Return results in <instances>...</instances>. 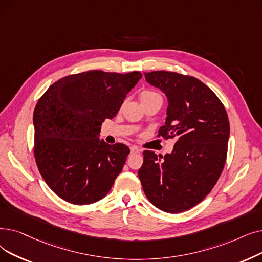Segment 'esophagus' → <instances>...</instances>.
Wrapping results in <instances>:
<instances>
[{
  "mask_svg": "<svg viewBox=\"0 0 262 262\" xmlns=\"http://www.w3.org/2000/svg\"><path fill=\"white\" fill-rule=\"evenodd\" d=\"M130 152H132L133 154H135V153H139V152H140V149H139L138 146L133 145V146H130Z\"/></svg>",
  "mask_w": 262,
  "mask_h": 262,
  "instance_id": "obj_1",
  "label": "esophagus"
}]
</instances>
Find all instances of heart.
Wrapping results in <instances>:
<instances>
[{"label":"heart","mask_w":262,"mask_h":262,"mask_svg":"<svg viewBox=\"0 0 262 262\" xmlns=\"http://www.w3.org/2000/svg\"><path fill=\"white\" fill-rule=\"evenodd\" d=\"M159 97H161V95H159L157 92H155L154 90H151V89H144V90L141 91L140 94H139V98H140L141 104L145 103V101H149V100L159 98Z\"/></svg>","instance_id":"heart-1"}]
</instances>
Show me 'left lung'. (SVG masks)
<instances>
[{"label":"left lung","mask_w":262,"mask_h":262,"mask_svg":"<svg viewBox=\"0 0 262 262\" xmlns=\"http://www.w3.org/2000/svg\"><path fill=\"white\" fill-rule=\"evenodd\" d=\"M143 75L169 101L166 124L157 137L176 138V143L165 156L144 151L138 177L153 206L167 213L184 212L210 194L223 172L228 115L221 99L195 77L166 71Z\"/></svg>","instance_id":"8db88e82"}]
</instances>
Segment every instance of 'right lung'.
Returning <instances> with one entry per match:
<instances>
[{"label": "right lung", "mask_w": 262, "mask_h": 262, "mask_svg": "<svg viewBox=\"0 0 262 262\" xmlns=\"http://www.w3.org/2000/svg\"><path fill=\"white\" fill-rule=\"evenodd\" d=\"M141 77L88 71L59 79L38 99L34 157L45 182L63 200L84 206L111 189L130 150L99 141L100 125L116 117Z\"/></svg>", "instance_id": "1"}]
</instances>
